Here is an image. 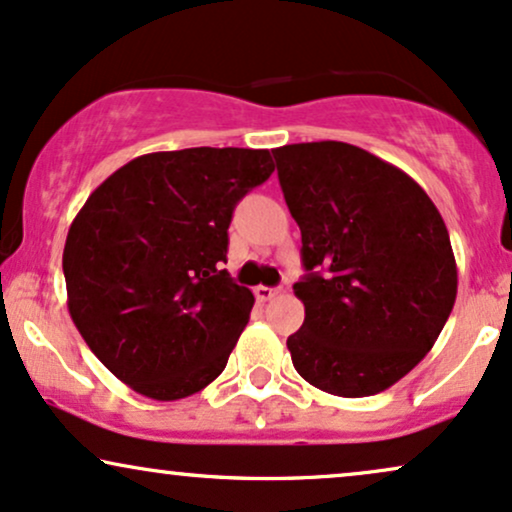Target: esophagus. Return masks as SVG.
<instances>
[{
    "mask_svg": "<svg viewBox=\"0 0 512 512\" xmlns=\"http://www.w3.org/2000/svg\"><path fill=\"white\" fill-rule=\"evenodd\" d=\"M254 294H256V299H258V302H270V299H275V297H278V290H275V287L258 285L256 290H254Z\"/></svg>",
    "mask_w": 512,
    "mask_h": 512,
    "instance_id": "obj_1",
    "label": "esophagus"
}]
</instances>
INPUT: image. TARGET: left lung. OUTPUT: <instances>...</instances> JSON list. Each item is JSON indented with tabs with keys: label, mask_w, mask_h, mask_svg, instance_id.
<instances>
[{
	"label": "left lung",
	"mask_w": 512,
	"mask_h": 512,
	"mask_svg": "<svg viewBox=\"0 0 512 512\" xmlns=\"http://www.w3.org/2000/svg\"><path fill=\"white\" fill-rule=\"evenodd\" d=\"M309 273L297 374L340 398L398 383L426 357L458 294L448 227L410 174L342 141L273 150Z\"/></svg>",
	"instance_id": "1"
}]
</instances>
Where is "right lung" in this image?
Returning a JSON list of instances; mask_svg holds the SVG:
<instances>
[{"label":"right lung","mask_w":512,"mask_h":512,"mask_svg":"<svg viewBox=\"0 0 512 512\" xmlns=\"http://www.w3.org/2000/svg\"><path fill=\"white\" fill-rule=\"evenodd\" d=\"M270 150L138 155L102 182L64 244L71 321L119 381L182 400L222 374L254 294L227 270V227L273 174Z\"/></svg>","instance_id":"add662e5"}]
</instances>
